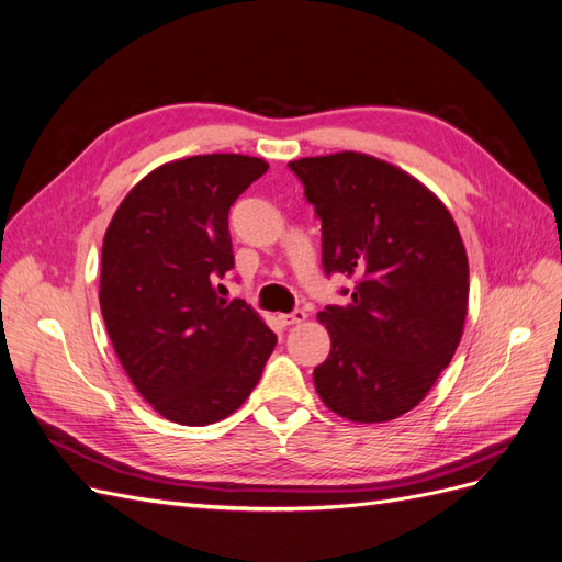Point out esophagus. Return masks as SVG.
<instances>
[{
  "instance_id": "obj_1",
  "label": "esophagus",
  "mask_w": 562,
  "mask_h": 562,
  "mask_svg": "<svg viewBox=\"0 0 562 562\" xmlns=\"http://www.w3.org/2000/svg\"><path fill=\"white\" fill-rule=\"evenodd\" d=\"M279 321H281V326H295V323H304V321H307V312H304V310H295V312H291V314H281Z\"/></svg>"
}]
</instances>
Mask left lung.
Listing matches in <instances>:
<instances>
[{
    "label": "left lung",
    "mask_w": 562,
    "mask_h": 562,
    "mask_svg": "<svg viewBox=\"0 0 562 562\" xmlns=\"http://www.w3.org/2000/svg\"><path fill=\"white\" fill-rule=\"evenodd\" d=\"M288 166L321 217L323 269L356 281L349 304L316 316L330 335L316 394L351 422L396 419L429 394L462 339V236L446 203L394 164L337 151Z\"/></svg>",
    "instance_id": "8db88e82"
}]
</instances>
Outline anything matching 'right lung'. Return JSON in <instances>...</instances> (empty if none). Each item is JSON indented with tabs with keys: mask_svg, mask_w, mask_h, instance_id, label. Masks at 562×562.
Wrapping results in <instances>:
<instances>
[{
	"mask_svg": "<svg viewBox=\"0 0 562 562\" xmlns=\"http://www.w3.org/2000/svg\"><path fill=\"white\" fill-rule=\"evenodd\" d=\"M267 168L246 155L161 164L105 232L98 297L116 359L140 396L182 427L239 411L277 345L244 300L215 293L234 267L229 206Z\"/></svg>",
	"mask_w": 562,
	"mask_h": 562,
	"instance_id": "1",
	"label": "right lung"
}]
</instances>
